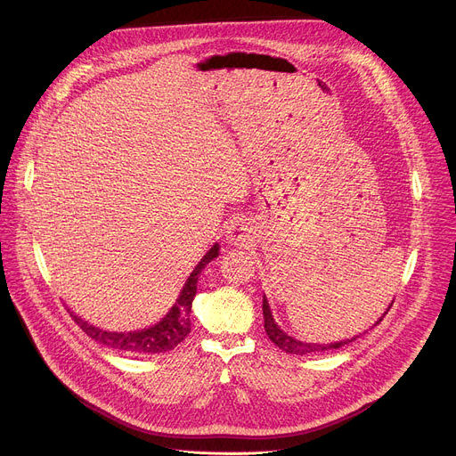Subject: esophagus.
<instances>
[{
  "label": "esophagus",
  "instance_id": "obj_1",
  "mask_svg": "<svg viewBox=\"0 0 456 456\" xmlns=\"http://www.w3.org/2000/svg\"><path fill=\"white\" fill-rule=\"evenodd\" d=\"M227 238H229L231 244L240 246V248H249V244H251V236H249L248 229H246L242 224L232 225V227L227 231Z\"/></svg>",
  "mask_w": 456,
  "mask_h": 456
}]
</instances>
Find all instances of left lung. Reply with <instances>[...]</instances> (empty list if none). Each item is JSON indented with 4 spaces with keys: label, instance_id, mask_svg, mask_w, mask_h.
Wrapping results in <instances>:
<instances>
[{
    "label": "left lung",
    "instance_id": "left-lung-1",
    "mask_svg": "<svg viewBox=\"0 0 456 456\" xmlns=\"http://www.w3.org/2000/svg\"><path fill=\"white\" fill-rule=\"evenodd\" d=\"M392 305H394V301H392L390 306L387 308V313L382 314V318H385V316L388 314V310L392 308ZM262 314H265V329H266L268 338H270L279 349H282L284 353H290V354H299V356H303V354H313V353H323V351H330V349H338V347H344V346H347V344H351V342H354V340L358 338V337H353L351 340L347 338V340L332 342V344H308V342H299V340L289 337V334H286V332L275 323L266 296H265V299H262ZM382 318H379V322H377L375 325H379V323L382 322ZM375 325H373V327H375Z\"/></svg>",
    "mask_w": 456,
    "mask_h": 456
}]
</instances>
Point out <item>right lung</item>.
<instances>
[{
  "mask_svg": "<svg viewBox=\"0 0 456 456\" xmlns=\"http://www.w3.org/2000/svg\"><path fill=\"white\" fill-rule=\"evenodd\" d=\"M218 251H220L218 244H214L208 249V253L201 258L200 265L186 279L181 296L177 303L172 306L170 313L150 329H142L134 332H110L83 322L74 313H69V316L92 340L100 342L107 347L124 351V353H134V354H155V353L172 351L190 334V310H191V301H194L198 292L200 273L210 260L218 256Z\"/></svg>",
  "mask_w": 456,
  "mask_h": 456,
  "instance_id": "1",
  "label": "right lung"
}]
</instances>
